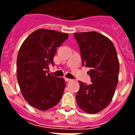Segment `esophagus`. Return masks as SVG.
Wrapping results in <instances>:
<instances>
[{"label": "esophagus", "instance_id": "1", "mask_svg": "<svg viewBox=\"0 0 135 135\" xmlns=\"http://www.w3.org/2000/svg\"><path fill=\"white\" fill-rule=\"evenodd\" d=\"M65 80L66 81V82H70V81H71V80H70V79H68V78H65Z\"/></svg>", "mask_w": 135, "mask_h": 135}]
</instances>
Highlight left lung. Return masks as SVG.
Returning <instances> with one entry per match:
<instances>
[{
    "label": "left lung",
    "mask_w": 135,
    "mask_h": 135,
    "mask_svg": "<svg viewBox=\"0 0 135 135\" xmlns=\"http://www.w3.org/2000/svg\"><path fill=\"white\" fill-rule=\"evenodd\" d=\"M80 49L83 65L90 68L91 83L80 82L76 100L81 110L96 113L109 105L118 83L119 62L112 41L96 31L74 34Z\"/></svg>",
    "instance_id": "left-lung-1"
}]
</instances>
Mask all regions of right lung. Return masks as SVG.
<instances>
[{
    "label": "right lung",
    "instance_id": "right-lung-1",
    "mask_svg": "<svg viewBox=\"0 0 135 135\" xmlns=\"http://www.w3.org/2000/svg\"><path fill=\"white\" fill-rule=\"evenodd\" d=\"M68 34L54 30H36L25 40L17 56V80L25 101L40 110H47L61 100L65 88L63 78L48 72L53 57Z\"/></svg>",
    "mask_w": 135,
    "mask_h": 135
}]
</instances>
